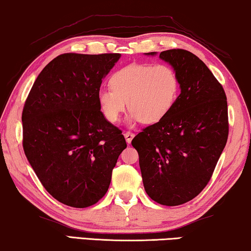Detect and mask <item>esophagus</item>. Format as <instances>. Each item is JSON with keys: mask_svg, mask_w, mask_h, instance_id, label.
<instances>
[{"mask_svg": "<svg viewBox=\"0 0 251 251\" xmlns=\"http://www.w3.org/2000/svg\"><path fill=\"white\" fill-rule=\"evenodd\" d=\"M124 136H125V138H126L127 143L130 144V142H132L133 137H134V134H133L132 132H125V133H124Z\"/></svg>", "mask_w": 251, "mask_h": 251, "instance_id": "esophagus-1", "label": "esophagus"}]
</instances>
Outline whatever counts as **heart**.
<instances>
[{
	"instance_id": "heart-1",
	"label": "heart",
	"mask_w": 251,
	"mask_h": 251,
	"mask_svg": "<svg viewBox=\"0 0 251 251\" xmlns=\"http://www.w3.org/2000/svg\"><path fill=\"white\" fill-rule=\"evenodd\" d=\"M111 89H100L98 103L108 122L117 123L128 106L129 124H155L173 109L179 91L176 71L166 64H129L110 77Z\"/></svg>"
}]
</instances>
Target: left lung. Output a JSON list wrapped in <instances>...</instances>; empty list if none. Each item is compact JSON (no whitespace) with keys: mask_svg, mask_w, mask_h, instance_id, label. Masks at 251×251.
Returning <instances> with one entry per match:
<instances>
[{"mask_svg":"<svg viewBox=\"0 0 251 251\" xmlns=\"http://www.w3.org/2000/svg\"><path fill=\"white\" fill-rule=\"evenodd\" d=\"M159 57L177 73L180 95L170 113L138 133L132 145L148 195L177 206L196 197L212 177L229 134L227 102L222 85L196 55L169 50Z\"/></svg>","mask_w":251,"mask_h":251,"instance_id":"8db88e82","label":"left lung"}]
</instances>
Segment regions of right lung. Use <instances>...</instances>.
<instances>
[{"label":"right lung","instance_id":"1","mask_svg":"<svg viewBox=\"0 0 251 251\" xmlns=\"http://www.w3.org/2000/svg\"><path fill=\"white\" fill-rule=\"evenodd\" d=\"M121 54L67 53L36 78L22 111L24 150L45 189L72 207L91 206L109 188L127 144L98 103L102 78Z\"/></svg>","mask_w":251,"mask_h":251}]
</instances>
